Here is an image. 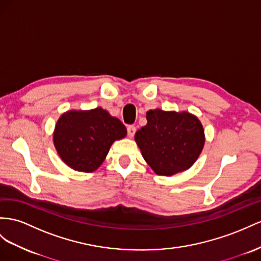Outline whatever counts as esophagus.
I'll use <instances>...</instances> for the list:
<instances>
[{
	"instance_id": "esophagus-1",
	"label": "esophagus",
	"mask_w": 261,
	"mask_h": 261,
	"mask_svg": "<svg viewBox=\"0 0 261 261\" xmlns=\"http://www.w3.org/2000/svg\"><path fill=\"white\" fill-rule=\"evenodd\" d=\"M126 130H128L129 138H133V136H135V133L137 131V128H136L135 125H128V128H126Z\"/></svg>"
}]
</instances>
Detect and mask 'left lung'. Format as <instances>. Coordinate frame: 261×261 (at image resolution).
I'll return each mask as SVG.
<instances>
[{
  "mask_svg": "<svg viewBox=\"0 0 261 261\" xmlns=\"http://www.w3.org/2000/svg\"><path fill=\"white\" fill-rule=\"evenodd\" d=\"M148 123L136 132L142 156L158 175L172 176L195 163L205 143L203 125L190 112H146Z\"/></svg>",
  "mask_w": 261,
  "mask_h": 261,
  "instance_id": "1",
  "label": "left lung"
}]
</instances>
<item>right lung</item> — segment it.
I'll use <instances>...</instances> for the list:
<instances>
[{
	"label": "right lung",
	"instance_id": "add662e5",
	"mask_svg": "<svg viewBox=\"0 0 261 261\" xmlns=\"http://www.w3.org/2000/svg\"><path fill=\"white\" fill-rule=\"evenodd\" d=\"M125 136L124 124L100 107L91 110H70L58 119L54 145L69 168L90 173L102 164L112 143Z\"/></svg>",
	"mask_w": 261,
	"mask_h": 261
}]
</instances>
